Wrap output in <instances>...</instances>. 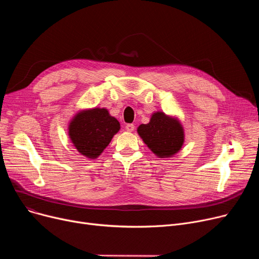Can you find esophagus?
Returning a JSON list of instances; mask_svg holds the SVG:
<instances>
[{"label": "esophagus", "mask_w": 259, "mask_h": 259, "mask_svg": "<svg viewBox=\"0 0 259 259\" xmlns=\"http://www.w3.org/2000/svg\"><path fill=\"white\" fill-rule=\"evenodd\" d=\"M125 129L128 131V132H132L134 130V125L133 124H127Z\"/></svg>", "instance_id": "obj_1"}]
</instances>
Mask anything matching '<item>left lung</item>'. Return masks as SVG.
Listing matches in <instances>:
<instances>
[{
  "mask_svg": "<svg viewBox=\"0 0 259 259\" xmlns=\"http://www.w3.org/2000/svg\"><path fill=\"white\" fill-rule=\"evenodd\" d=\"M138 133L159 158L172 157L179 153L185 142V131L180 119L161 111L152 113L148 124L139 126Z\"/></svg>",
  "mask_w": 259,
  "mask_h": 259,
  "instance_id": "1",
  "label": "left lung"
}]
</instances>
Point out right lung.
Instances as JSON below:
<instances>
[{"label": "right lung", "instance_id": "obj_1", "mask_svg": "<svg viewBox=\"0 0 259 259\" xmlns=\"http://www.w3.org/2000/svg\"><path fill=\"white\" fill-rule=\"evenodd\" d=\"M119 129V121L106 108H90L78 111L72 117L68 125V135L81 155L95 159Z\"/></svg>", "mask_w": 259, "mask_h": 259}]
</instances>
